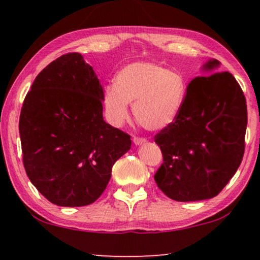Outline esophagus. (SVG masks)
<instances>
[{
	"label": "esophagus",
	"mask_w": 260,
	"mask_h": 260,
	"mask_svg": "<svg viewBox=\"0 0 260 260\" xmlns=\"http://www.w3.org/2000/svg\"><path fill=\"white\" fill-rule=\"evenodd\" d=\"M133 142H134V144H136V146H142V144L147 143V140L142 139V138H134Z\"/></svg>",
	"instance_id": "1"
}]
</instances>
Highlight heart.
<instances>
[{"mask_svg":"<svg viewBox=\"0 0 260 260\" xmlns=\"http://www.w3.org/2000/svg\"><path fill=\"white\" fill-rule=\"evenodd\" d=\"M187 85L180 73L151 61H136L117 74L104 90L103 108L110 124L120 127L129 118L133 104L136 121L150 132L170 127L181 113Z\"/></svg>","mask_w":260,"mask_h":260,"instance_id":"b5f03b06","label":"heart"}]
</instances>
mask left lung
I'll use <instances>...</instances> for the list:
<instances>
[{
  "mask_svg": "<svg viewBox=\"0 0 260 260\" xmlns=\"http://www.w3.org/2000/svg\"><path fill=\"white\" fill-rule=\"evenodd\" d=\"M220 64L212 58L201 68L206 77L189 83L178 119L155 136L164 158L155 181L174 201L217 196L243 158L245 98L230 72L214 73Z\"/></svg>",
  "mask_w": 260,
  "mask_h": 260,
  "instance_id": "obj_1",
  "label": "left lung"
}]
</instances>
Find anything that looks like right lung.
Returning a JSON list of instances; mask_svg holds the SVG:
<instances>
[{
    "label": "right lung",
    "mask_w": 260,
    "mask_h": 260,
    "mask_svg": "<svg viewBox=\"0 0 260 260\" xmlns=\"http://www.w3.org/2000/svg\"><path fill=\"white\" fill-rule=\"evenodd\" d=\"M103 88L78 52L63 55L35 78L24 100L19 134L26 174L52 204L89 205L131 149V136L103 119Z\"/></svg>",
    "instance_id": "add662e5"
}]
</instances>
